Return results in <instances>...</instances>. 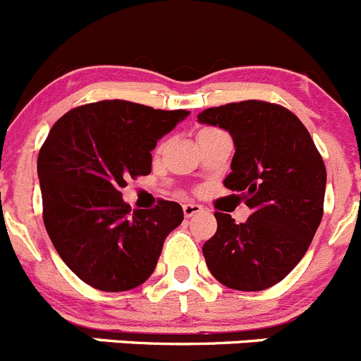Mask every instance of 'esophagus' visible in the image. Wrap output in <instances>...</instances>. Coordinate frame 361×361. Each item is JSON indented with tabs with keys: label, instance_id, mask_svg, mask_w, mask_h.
<instances>
[{
	"label": "esophagus",
	"instance_id": "esophagus-1",
	"mask_svg": "<svg viewBox=\"0 0 361 361\" xmlns=\"http://www.w3.org/2000/svg\"><path fill=\"white\" fill-rule=\"evenodd\" d=\"M203 212V207L197 203H185L183 204V214L185 217H192V215H196V214H201Z\"/></svg>",
	"mask_w": 361,
	"mask_h": 361
}]
</instances>
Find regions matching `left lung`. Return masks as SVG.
I'll list each match as a JSON object with an SVG mask.
<instances>
[{"mask_svg":"<svg viewBox=\"0 0 361 361\" xmlns=\"http://www.w3.org/2000/svg\"><path fill=\"white\" fill-rule=\"evenodd\" d=\"M197 123L231 135L235 154L224 187L251 208L240 224L215 214L217 231L204 242V260L224 287L265 290L301 262L321 224L324 161L305 124L279 104L230 103L201 112Z\"/></svg>","mask_w":361,"mask_h":361,"instance_id":"obj_1","label":"left lung"}]
</instances>
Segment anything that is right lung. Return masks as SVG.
Masks as SVG:
<instances>
[{
    "label": "right lung",
    "mask_w": 361,
    "mask_h": 361,
    "mask_svg": "<svg viewBox=\"0 0 361 361\" xmlns=\"http://www.w3.org/2000/svg\"><path fill=\"white\" fill-rule=\"evenodd\" d=\"M188 114L97 101L60 117L40 147L44 226L60 258L90 287L123 292L142 285L183 221L174 201L131 215L121 188L128 178L151 173V151Z\"/></svg>",
    "instance_id": "add662e5"
}]
</instances>
